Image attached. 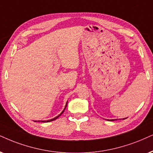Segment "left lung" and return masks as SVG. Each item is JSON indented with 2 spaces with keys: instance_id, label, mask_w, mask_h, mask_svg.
Wrapping results in <instances>:
<instances>
[{
  "instance_id": "8db88e82",
  "label": "left lung",
  "mask_w": 153,
  "mask_h": 153,
  "mask_svg": "<svg viewBox=\"0 0 153 153\" xmlns=\"http://www.w3.org/2000/svg\"><path fill=\"white\" fill-rule=\"evenodd\" d=\"M114 120L115 119H111V120H109V121H114ZM116 120H117V119H116Z\"/></svg>"
}]
</instances>
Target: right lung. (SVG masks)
I'll use <instances>...</instances> for the list:
<instances>
[{
  "instance_id": "add662e5",
  "label": "right lung",
  "mask_w": 153,
  "mask_h": 153,
  "mask_svg": "<svg viewBox=\"0 0 153 153\" xmlns=\"http://www.w3.org/2000/svg\"><path fill=\"white\" fill-rule=\"evenodd\" d=\"M66 107H67V104H66V105H65V108H66ZM65 109H63V111L61 112V114H60L59 115V116H57L56 117H55V118H53V119H50V120H47V121H34L36 122V121H38V122H39V121H41V122H49V121H54V120H56L57 119V118H59L60 116H61V114H62L63 113V111H64V110H65Z\"/></svg>"
}]
</instances>
